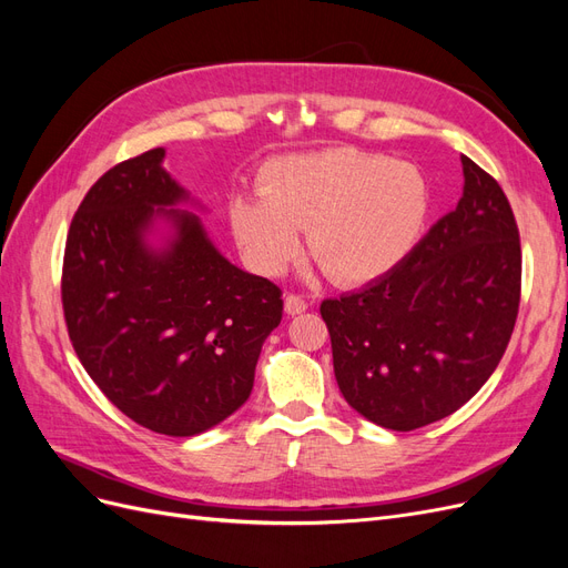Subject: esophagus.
Masks as SVG:
<instances>
[{
    "instance_id": "esophagus-1",
    "label": "esophagus",
    "mask_w": 568,
    "mask_h": 568,
    "mask_svg": "<svg viewBox=\"0 0 568 568\" xmlns=\"http://www.w3.org/2000/svg\"><path fill=\"white\" fill-rule=\"evenodd\" d=\"M284 311H286V315H301V313L307 311V303H305V298L298 296V294H286V298H284Z\"/></svg>"
}]
</instances>
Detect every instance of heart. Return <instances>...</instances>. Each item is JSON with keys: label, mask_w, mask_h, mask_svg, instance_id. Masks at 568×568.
I'll return each mask as SVG.
<instances>
[{"label": "heart", "mask_w": 568, "mask_h": 568, "mask_svg": "<svg viewBox=\"0 0 568 568\" xmlns=\"http://www.w3.org/2000/svg\"><path fill=\"white\" fill-rule=\"evenodd\" d=\"M432 213L422 170L382 153L324 149L267 165L261 196L230 205L236 242L267 274L282 272L307 232L313 261L338 284H365L398 267Z\"/></svg>", "instance_id": "heart-1"}]
</instances>
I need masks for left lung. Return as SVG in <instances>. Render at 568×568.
Wrapping results in <instances>:
<instances>
[{
    "mask_svg": "<svg viewBox=\"0 0 568 568\" xmlns=\"http://www.w3.org/2000/svg\"><path fill=\"white\" fill-rule=\"evenodd\" d=\"M464 192L405 261L320 305L346 403L390 432L453 415L500 363L521 301L511 205L462 156Z\"/></svg>",
    "mask_w": 568,
    "mask_h": 568,
    "instance_id": "obj_1",
    "label": "left lung"
}]
</instances>
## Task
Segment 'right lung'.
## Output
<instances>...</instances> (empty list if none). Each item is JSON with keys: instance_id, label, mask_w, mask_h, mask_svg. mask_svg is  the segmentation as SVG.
<instances>
[{"instance_id": "obj_1", "label": "right lung", "mask_w": 568, "mask_h": 568, "mask_svg": "<svg viewBox=\"0 0 568 568\" xmlns=\"http://www.w3.org/2000/svg\"><path fill=\"white\" fill-rule=\"evenodd\" d=\"M151 149L101 175L65 239L61 301L68 336L92 382L144 428L196 436L253 388L261 348L282 322V291L232 265L189 194ZM156 219L171 225L148 244Z\"/></svg>"}]
</instances>
